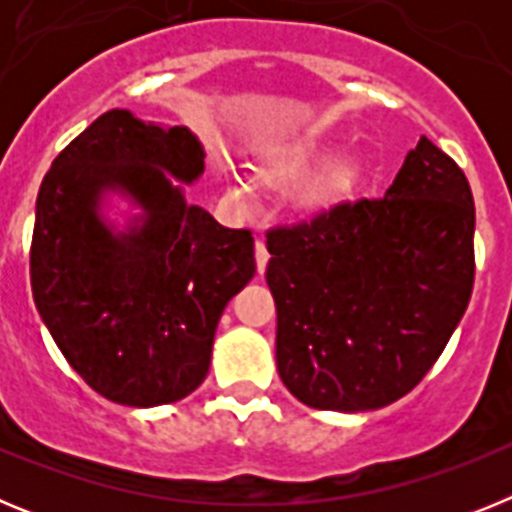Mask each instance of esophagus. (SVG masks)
Here are the masks:
<instances>
[{
  "label": "esophagus",
  "mask_w": 512,
  "mask_h": 512,
  "mask_svg": "<svg viewBox=\"0 0 512 512\" xmlns=\"http://www.w3.org/2000/svg\"><path fill=\"white\" fill-rule=\"evenodd\" d=\"M266 264H269V251H266V243L259 238L256 241V269H259V274H264Z\"/></svg>",
  "instance_id": "1"
}]
</instances>
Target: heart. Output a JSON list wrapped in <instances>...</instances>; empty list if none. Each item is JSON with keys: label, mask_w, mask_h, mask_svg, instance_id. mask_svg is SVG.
<instances>
[{"label": "heart", "mask_w": 512, "mask_h": 512, "mask_svg": "<svg viewBox=\"0 0 512 512\" xmlns=\"http://www.w3.org/2000/svg\"><path fill=\"white\" fill-rule=\"evenodd\" d=\"M318 158V148H300V151H292L287 153V156H282L277 161V164H271L269 169L264 171V179L271 184H287V182H295L297 176L305 174L307 169H310V164ZM346 166H333V169L325 171L323 176H318L315 182L307 184L305 189V202L310 207H318V205H325V202L333 197V194H338L343 189V184H346ZM235 192H241V184H235Z\"/></svg>", "instance_id": "obj_1"}]
</instances>
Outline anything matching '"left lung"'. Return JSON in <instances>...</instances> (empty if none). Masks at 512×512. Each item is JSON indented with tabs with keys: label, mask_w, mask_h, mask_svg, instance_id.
Here are the masks:
<instances>
[{
	"label": "left lung",
	"mask_w": 512,
	"mask_h": 512,
	"mask_svg": "<svg viewBox=\"0 0 512 512\" xmlns=\"http://www.w3.org/2000/svg\"><path fill=\"white\" fill-rule=\"evenodd\" d=\"M277 369L307 408L377 410L428 374L474 287V197L428 138L379 197L266 230Z\"/></svg>",
	"instance_id": "1"
}]
</instances>
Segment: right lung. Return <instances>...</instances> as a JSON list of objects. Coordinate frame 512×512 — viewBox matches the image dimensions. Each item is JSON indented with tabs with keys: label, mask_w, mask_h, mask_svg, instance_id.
<instances>
[{
	"label": "right lung",
	"mask_w": 512,
	"mask_h": 512,
	"mask_svg": "<svg viewBox=\"0 0 512 512\" xmlns=\"http://www.w3.org/2000/svg\"><path fill=\"white\" fill-rule=\"evenodd\" d=\"M202 156L182 125L110 110L53 158L40 184L35 307L74 372L117 405L153 408L197 390L217 320L256 274L251 230L223 228L166 179H197ZM112 186L147 210L133 236L115 239L96 217L98 194Z\"/></svg>",
	"instance_id": "add662e5"
}]
</instances>
